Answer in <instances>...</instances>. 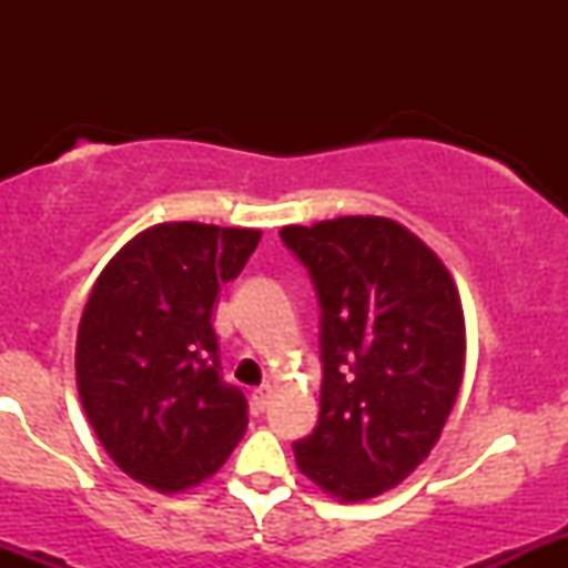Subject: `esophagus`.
<instances>
[{"label": "esophagus", "mask_w": 568, "mask_h": 568, "mask_svg": "<svg viewBox=\"0 0 568 568\" xmlns=\"http://www.w3.org/2000/svg\"><path fill=\"white\" fill-rule=\"evenodd\" d=\"M268 395H272V387H268V385H263V387H257V390H252V400H255V406L261 412L268 406Z\"/></svg>", "instance_id": "34e87169"}]
</instances>
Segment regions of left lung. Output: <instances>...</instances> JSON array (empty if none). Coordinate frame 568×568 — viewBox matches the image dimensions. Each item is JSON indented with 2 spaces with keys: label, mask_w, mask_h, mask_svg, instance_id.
I'll return each mask as SVG.
<instances>
[{
  "label": "left lung",
  "mask_w": 568,
  "mask_h": 568,
  "mask_svg": "<svg viewBox=\"0 0 568 568\" xmlns=\"http://www.w3.org/2000/svg\"><path fill=\"white\" fill-rule=\"evenodd\" d=\"M321 305V412L294 445L324 495L363 503L432 454L464 376V311L439 255L387 216L285 225Z\"/></svg>",
  "instance_id": "1"
}]
</instances>
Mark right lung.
I'll list each match as a JSON object with an SVG mask.
<instances>
[{
  "instance_id": "1",
  "label": "right lung",
  "mask_w": 568,
  "mask_h": 568,
  "mask_svg": "<svg viewBox=\"0 0 568 568\" xmlns=\"http://www.w3.org/2000/svg\"><path fill=\"white\" fill-rule=\"evenodd\" d=\"M257 242L255 227L162 222L114 252L84 305V415L112 462L162 495L209 480L244 437L247 398L222 382L211 316Z\"/></svg>"
}]
</instances>
